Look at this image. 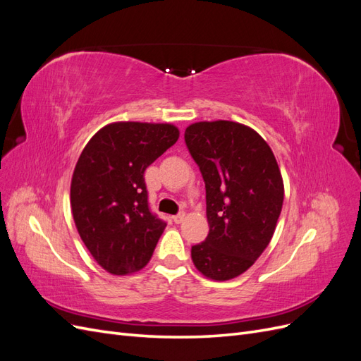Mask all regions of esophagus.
<instances>
[{"instance_id": "esophagus-1", "label": "esophagus", "mask_w": 361, "mask_h": 361, "mask_svg": "<svg viewBox=\"0 0 361 361\" xmlns=\"http://www.w3.org/2000/svg\"><path fill=\"white\" fill-rule=\"evenodd\" d=\"M183 220H185V212H180V214H178V215H174V216H173V221L176 223V224H180Z\"/></svg>"}]
</instances>
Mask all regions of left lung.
<instances>
[{
  "mask_svg": "<svg viewBox=\"0 0 361 361\" xmlns=\"http://www.w3.org/2000/svg\"><path fill=\"white\" fill-rule=\"evenodd\" d=\"M185 143L204 180L209 224L191 259L206 279L232 280L255 264L276 232L285 199L277 159L255 129L231 120L190 125Z\"/></svg>",
  "mask_w": 361,
  "mask_h": 361,
  "instance_id": "obj_1",
  "label": "left lung"
}]
</instances>
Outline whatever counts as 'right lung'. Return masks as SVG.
<instances>
[{"instance_id":"obj_1","label":"right lung","mask_w":361,"mask_h":361,"mask_svg":"<svg viewBox=\"0 0 361 361\" xmlns=\"http://www.w3.org/2000/svg\"><path fill=\"white\" fill-rule=\"evenodd\" d=\"M171 123L114 122L90 138L71 182L73 221L93 259L113 276L143 269L166 223L149 211L145 171L176 143Z\"/></svg>"}]
</instances>
